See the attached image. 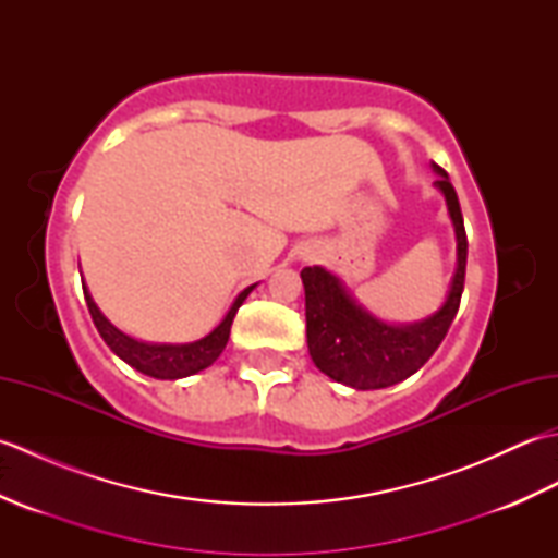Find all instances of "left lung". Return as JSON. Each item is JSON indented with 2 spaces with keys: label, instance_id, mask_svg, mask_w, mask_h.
<instances>
[{
  "label": "left lung",
  "instance_id": "1",
  "mask_svg": "<svg viewBox=\"0 0 558 558\" xmlns=\"http://www.w3.org/2000/svg\"><path fill=\"white\" fill-rule=\"evenodd\" d=\"M441 174L436 186L448 204L450 220L458 240V268L448 298L434 316L414 326H388L376 322L340 286L336 276L324 268H304L306 300V342L314 364L326 376L357 390L386 388L405 381L441 345L450 324L458 314L462 288H465L468 234L453 184L446 170L434 165Z\"/></svg>",
  "mask_w": 558,
  "mask_h": 558
}]
</instances>
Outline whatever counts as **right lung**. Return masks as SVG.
<instances>
[{"label":"right lung","instance_id":"add662e5","mask_svg":"<svg viewBox=\"0 0 558 558\" xmlns=\"http://www.w3.org/2000/svg\"><path fill=\"white\" fill-rule=\"evenodd\" d=\"M252 290L254 286L240 292V298L234 300L228 316L222 318L216 330H210L206 338H201L196 342H186V345H150V342H138L134 338H129L100 314V310L96 306V302L90 300L86 288H83V298H86L88 312L93 316V324L98 328V333L102 336L105 342H108V348L117 354V357L124 360L129 366H134L136 372L153 378H184L206 369V366H210L220 357V352L225 350V345H228L232 318Z\"/></svg>","mask_w":558,"mask_h":558}]
</instances>
